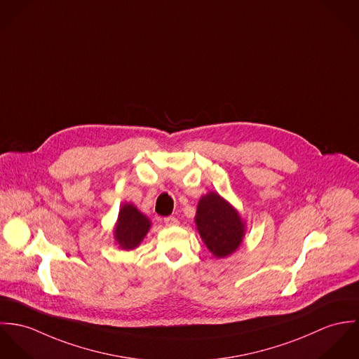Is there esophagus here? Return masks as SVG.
Here are the masks:
<instances>
[{"instance_id": "esophagus-1", "label": "esophagus", "mask_w": 359, "mask_h": 359, "mask_svg": "<svg viewBox=\"0 0 359 359\" xmlns=\"http://www.w3.org/2000/svg\"><path fill=\"white\" fill-rule=\"evenodd\" d=\"M163 223H165V226H168V227H173V226H179V220L176 219V217H173V216H169V217H165L163 219Z\"/></svg>"}]
</instances>
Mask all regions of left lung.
I'll list each match as a JSON object with an SVG mask.
<instances>
[{"label":"left lung","mask_w":359,"mask_h":359,"mask_svg":"<svg viewBox=\"0 0 359 359\" xmlns=\"http://www.w3.org/2000/svg\"><path fill=\"white\" fill-rule=\"evenodd\" d=\"M194 222L199 237L217 259L233 255L246 233V222L238 210L216 191L199 198Z\"/></svg>","instance_id":"left-lung-1"}]
</instances>
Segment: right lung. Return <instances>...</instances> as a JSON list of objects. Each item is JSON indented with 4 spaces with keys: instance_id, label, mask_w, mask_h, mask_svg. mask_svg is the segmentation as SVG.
Here are the masks:
<instances>
[{
    "instance_id": "1",
    "label": "right lung",
    "mask_w": 359,
    "mask_h": 359,
    "mask_svg": "<svg viewBox=\"0 0 359 359\" xmlns=\"http://www.w3.org/2000/svg\"><path fill=\"white\" fill-rule=\"evenodd\" d=\"M151 220L143 215L133 203L125 202L118 212L114 226V241L120 249H136L150 231Z\"/></svg>"
}]
</instances>
